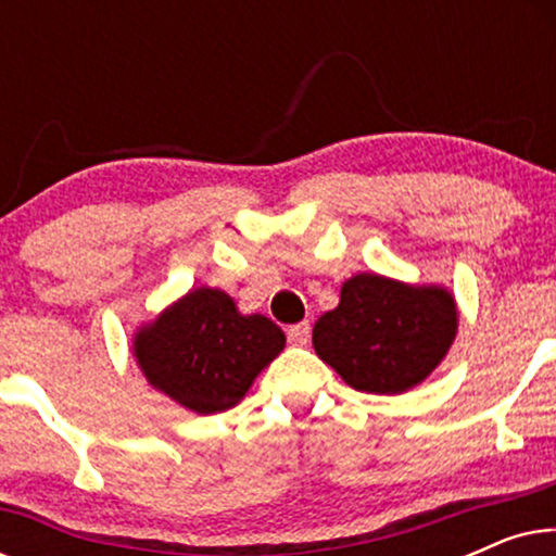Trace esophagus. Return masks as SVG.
<instances>
[{
  "label": "esophagus",
  "mask_w": 556,
  "mask_h": 556,
  "mask_svg": "<svg viewBox=\"0 0 556 556\" xmlns=\"http://www.w3.org/2000/svg\"><path fill=\"white\" fill-rule=\"evenodd\" d=\"M286 333H288V341H291L293 346H303V344H308V339H311V324L308 321L293 324Z\"/></svg>",
  "instance_id": "34e87169"
}]
</instances>
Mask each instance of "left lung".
Masks as SVG:
<instances>
[{"instance_id": "obj_1", "label": "left lung", "mask_w": 556, "mask_h": 556, "mask_svg": "<svg viewBox=\"0 0 556 556\" xmlns=\"http://www.w3.org/2000/svg\"><path fill=\"white\" fill-rule=\"evenodd\" d=\"M458 329L453 295L359 273L314 326V349L349 387L400 394L443 362Z\"/></svg>"}]
</instances>
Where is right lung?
Segmentation results:
<instances>
[{"label":"right lung","mask_w":556,"mask_h":556,"mask_svg":"<svg viewBox=\"0 0 556 556\" xmlns=\"http://www.w3.org/2000/svg\"><path fill=\"white\" fill-rule=\"evenodd\" d=\"M283 346L280 326L261 314L240 316L217 288L189 291L134 341L149 382L200 415L238 405Z\"/></svg>","instance_id":"obj_1"}]
</instances>
